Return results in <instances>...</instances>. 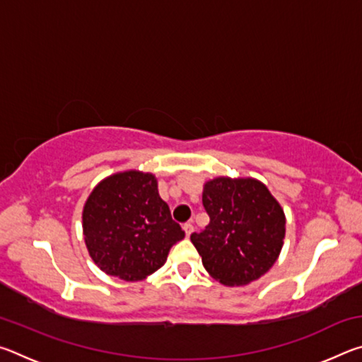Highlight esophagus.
Instances as JSON below:
<instances>
[{"mask_svg": "<svg viewBox=\"0 0 362 362\" xmlns=\"http://www.w3.org/2000/svg\"><path fill=\"white\" fill-rule=\"evenodd\" d=\"M183 230H185L187 238H189V236H192V233L194 231V226L192 223H187V225H183Z\"/></svg>", "mask_w": 362, "mask_h": 362, "instance_id": "1", "label": "esophagus"}]
</instances>
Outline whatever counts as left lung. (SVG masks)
I'll list each match as a JSON object with an SVG mask.
<instances>
[{
	"mask_svg": "<svg viewBox=\"0 0 362 362\" xmlns=\"http://www.w3.org/2000/svg\"><path fill=\"white\" fill-rule=\"evenodd\" d=\"M203 204L211 222L189 240L214 279L246 286L276 263L286 216L265 183L252 177H216L204 183Z\"/></svg>",
	"mask_w": 362,
	"mask_h": 362,
	"instance_id": "obj_1",
	"label": "left lung"
}]
</instances>
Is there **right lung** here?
<instances>
[{
	"mask_svg": "<svg viewBox=\"0 0 362 362\" xmlns=\"http://www.w3.org/2000/svg\"><path fill=\"white\" fill-rule=\"evenodd\" d=\"M83 235L95 265L124 281L150 276L185 238L158 193L156 177L137 169L97 183L83 207Z\"/></svg>",
	"mask_w": 362,
	"mask_h": 362,
	"instance_id": "add662e5",
	"label": "right lung"
}]
</instances>
